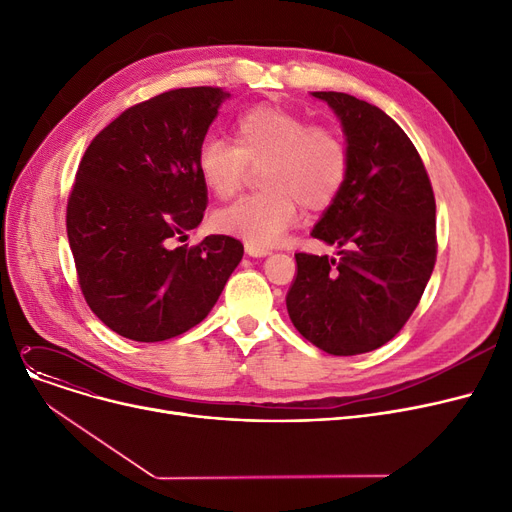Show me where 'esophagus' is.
Instances as JSON below:
<instances>
[{"instance_id":"34e87169","label":"esophagus","mask_w":512,"mask_h":512,"mask_svg":"<svg viewBox=\"0 0 512 512\" xmlns=\"http://www.w3.org/2000/svg\"><path fill=\"white\" fill-rule=\"evenodd\" d=\"M245 249H247V253H249L251 257H267V255H270V253H272L270 249H265V247H259V245H253V242H247V245H245Z\"/></svg>"}]
</instances>
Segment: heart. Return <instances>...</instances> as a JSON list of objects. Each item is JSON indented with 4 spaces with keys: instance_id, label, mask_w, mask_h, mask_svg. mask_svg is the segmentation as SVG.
I'll return each instance as SVG.
<instances>
[{
    "instance_id": "1",
    "label": "heart",
    "mask_w": 512,
    "mask_h": 512,
    "mask_svg": "<svg viewBox=\"0 0 512 512\" xmlns=\"http://www.w3.org/2000/svg\"><path fill=\"white\" fill-rule=\"evenodd\" d=\"M234 143L211 134L197 151L203 184L220 197H234L251 166L259 168L263 188L215 215V226L259 247H272L297 224L299 207L328 209L342 193L351 170L342 134L324 124H309L297 112L255 105L232 126Z\"/></svg>"
}]
</instances>
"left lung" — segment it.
I'll return each mask as SVG.
<instances>
[{
    "mask_svg": "<svg viewBox=\"0 0 512 512\" xmlns=\"http://www.w3.org/2000/svg\"><path fill=\"white\" fill-rule=\"evenodd\" d=\"M342 122L351 170L311 236L338 245V259L297 253L286 294L294 328L321 351L361 355L407 324L434 272L436 199L423 161L380 107L315 91Z\"/></svg>",
    "mask_w": 512,
    "mask_h": 512,
    "instance_id": "obj_1",
    "label": "left lung"
}]
</instances>
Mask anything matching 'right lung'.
Listing matches in <instances>:
<instances>
[{"mask_svg":"<svg viewBox=\"0 0 512 512\" xmlns=\"http://www.w3.org/2000/svg\"><path fill=\"white\" fill-rule=\"evenodd\" d=\"M226 97L220 87L159 93L107 124L80 159L66 207L78 286L128 340L161 342L201 324L245 253L226 234L172 249L203 220L197 151Z\"/></svg>","mask_w":512,"mask_h":512,"instance_id":"add662e5","label":"right lung"}]
</instances>
